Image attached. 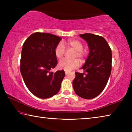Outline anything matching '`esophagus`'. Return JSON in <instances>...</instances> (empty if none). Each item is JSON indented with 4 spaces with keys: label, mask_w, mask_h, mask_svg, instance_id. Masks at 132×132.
Returning <instances> with one entry per match:
<instances>
[{
    "label": "esophagus",
    "mask_w": 132,
    "mask_h": 132,
    "mask_svg": "<svg viewBox=\"0 0 132 132\" xmlns=\"http://www.w3.org/2000/svg\"><path fill=\"white\" fill-rule=\"evenodd\" d=\"M69 71H65V75H68L69 74Z\"/></svg>",
    "instance_id": "obj_1"
}]
</instances>
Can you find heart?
Here are the masks:
<instances>
[{"mask_svg": "<svg viewBox=\"0 0 132 132\" xmlns=\"http://www.w3.org/2000/svg\"><path fill=\"white\" fill-rule=\"evenodd\" d=\"M66 44L68 48H71L75 50L73 58H79L81 61H83L86 56V52L82 50L83 44L81 41L75 39H69L66 41ZM64 52H65V48L64 45L62 42H60L57 45L54 50L56 57L58 59H61L63 57ZM79 65V62L77 59H63L58 63V68L61 70L70 71L73 69L77 68Z\"/></svg>", "mask_w": 132, "mask_h": 132, "instance_id": "obj_1", "label": "heart"}]
</instances>
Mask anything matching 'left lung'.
<instances>
[{
  "label": "left lung",
  "instance_id": "1",
  "mask_svg": "<svg viewBox=\"0 0 132 132\" xmlns=\"http://www.w3.org/2000/svg\"><path fill=\"white\" fill-rule=\"evenodd\" d=\"M79 35L87 42L89 53L81 68L84 72L75 73L73 87L79 97L92 99L103 91L108 82L111 73V49L102 37L90 33Z\"/></svg>",
  "mask_w": 132,
  "mask_h": 132
}]
</instances>
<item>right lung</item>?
<instances>
[{
    "mask_svg": "<svg viewBox=\"0 0 132 132\" xmlns=\"http://www.w3.org/2000/svg\"><path fill=\"white\" fill-rule=\"evenodd\" d=\"M61 37L35 32L26 40L21 51L20 71L27 87L36 97L45 99L56 94L65 76L63 70L55 73L57 65L54 50Z\"/></svg>",
    "mask_w": 132,
    "mask_h": 132,
    "instance_id": "obj_1",
    "label": "right lung"
}]
</instances>
